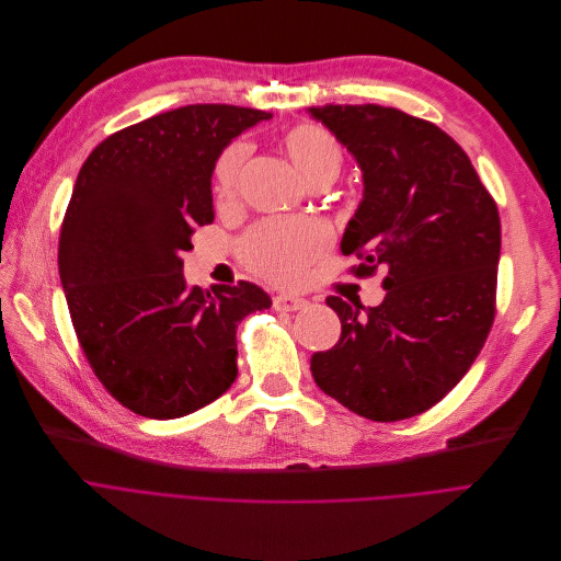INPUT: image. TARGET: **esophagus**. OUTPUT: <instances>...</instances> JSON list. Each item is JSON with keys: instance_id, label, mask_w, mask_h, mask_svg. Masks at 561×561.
Listing matches in <instances>:
<instances>
[{"instance_id": "1", "label": "esophagus", "mask_w": 561, "mask_h": 561, "mask_svg": "<svg viewBox=\"0 0 561 561\" xmlns=\"http://www.w3.org/2000/svg\"><path fill=\"white\" fill-rule=\"evenodd\" d=\"M306 304H308L306 299L295 297V295H276V297H274V308H276V310L295 312V310H301Z\"/></svg>"}]
</instances>
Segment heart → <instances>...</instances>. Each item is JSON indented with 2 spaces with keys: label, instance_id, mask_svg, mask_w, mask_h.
<instances>
[{
  "label": "heart",
  "instance_id": "obj_1",
  "mask_svg": "<svg viewBox=\"0 0 561 561\" xmlns=\"http://www.w3.org/2000/svg\"><path fill=\"white\" fill-rule=\"evenodd\" d=\"M283 150L297 167L304 180L312 186L317 182H333L344 164V154L337 139L329 129L301 123L289 127L283 139ZM249 157V146L234 141L221 150L211 171V194L217 203H232L237 196L239 173ZM329 234L324 226L304 219H274L257 224L242 242V255L253 272L276 283H297L304 278L308 264L327 249Z\"/></svg>",
  "mask_w": 561,
  "mask_h": 561
}]
</instances>
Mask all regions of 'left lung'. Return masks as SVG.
Masks as SVG:
<instances>
[{
    "label": "left lung",
    "instance_id": "left-lung-1",
    "mask_svg": "<svg viewBox=\"0 0 561 561\" xmlns=\"http://www.w3.org/2000/svg\"><path fill=\"white\" fill-rule=\"evenodd\" d=\"M306 112L363 171L342 253L363 260L358 276L388 270L375 308L327 299L342 333L329 352L312 354L314 383L367 420L413 417L463 379L491 331L497 205L463 148L430 121L379 104Z\"/></svg>",
    "mask_w": 561,
    "mask_h": 561
}]
</instances>
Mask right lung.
Listing matches in <instances>:
<instances>
[{
    "label": "right lung",
    "instance_id": "add662e5",
    "mask_svg": "<svg viewBox=\"0 0 561 561\" xmlns=\"http://www.w3.org/2000/svg\"><path fill=\"white\" fill-rule=\"evenodd\" d=\"M272 114L186 104L106 137L79 169L59 239V276L95 377L144 417L173 420L237 379V324L272 306L253 283L186 287L182 253L215 221L221 150Z\"/></svg>",
    "mask_w": 561,
    "mask_h": 561
}]
</instances>
